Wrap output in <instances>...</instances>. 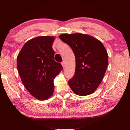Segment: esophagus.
Masks as SVG:
<instances>
[{
    "instance_id": "obj_1",
    "label": "esophagus",
    "mask_w": 130,
    "mask_h": 130,
    "mask_svg": "<svg viewBox=\"0 0 130 130\" xmlns=\"http://www.w3.org/2000/svg\"><path fill=\"white\" fill-rule=\"evenodd\" d=\"M61 64H62V67H63V68H64V67H65L64 62H62L61 63Z\"/></svg>"
}]
</instances>
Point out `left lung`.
Returning a JSON list of instances; mask_svg holds the SVG:
<instances>
[{
  "mask_svg": "<svg viewBox=\"0 0 130 130\" xmlns=\"http://www.w3.org/2000/svg\"><path fill=\"white\" fill-rule=\"evenodd\" d=\"M72 49L75 57V72L68 84L80 96L90 95L99 87L108 64L105 46L99 40L80 33L64 34L59 36Z\"/></svg>",
  "mask_w": 130,
  "mask_h": 130,
  "instance_id": "8db88e82",
  "label": "left lung"
}]
</instances>
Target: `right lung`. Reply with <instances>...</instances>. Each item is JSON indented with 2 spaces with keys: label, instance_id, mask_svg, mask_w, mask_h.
<instances>
[{
  "label": "right lung",
  "instance_id": "add662e5",
  "mask_svg": "<svg viewBox=\"0 0 130 130\" xmlns=\"http://www.w3.org/2000/svg\"><path fill=\"white\" fill-rule=\"evenodd\" d=\"M54 36H39L26 42L19 53L17 67L22 83L39 100L53 95L54 80L63 68L54 60Z\"/></svg>",
  "mask_w": 130,
  "mask_h": 130
}]
</instances>
